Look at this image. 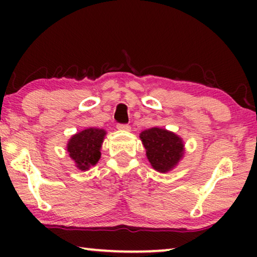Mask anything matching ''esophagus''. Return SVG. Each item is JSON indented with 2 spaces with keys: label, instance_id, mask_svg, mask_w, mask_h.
Listing matches in <instances>:
<instances>
[{
  "label": "esophagus",
  "instance_id": "obj_1",
  "mask_svg": "<svg viewBox=\"0 0 257 257\" xmlns=\"http://www.w3.org/2000/svg\"><path fill=\"white\" fill-rule=\"evenodd\" d=\"M117 128L119 131H130V126L128 125H125V124H118L117 125Z\"/></svg>",
  "mask_w": 257,
  "mask_h": 257
}]
</instances>
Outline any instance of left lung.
Instances as JSON below:
<instances>
[{
  "instance_id": "8db88e82",
  "label": "left lung",
  "mask_w": 257,
  "mask_h": 257,
  "mask_svg": "<svg viewBox=\"0 0 257 257\" xmlns=\"http://www.w3.org/2000/svg\"><path fill=\"white\" fill-rule=\"evenodd\" d=\"M151 166L159 173H167L175 168L185 154L181 137L161 127H151L139 135Z\"/></svg>"
}]
</instances>
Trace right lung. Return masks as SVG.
<instances>
[{
	"instance_id": "add662e5",
	"label": "right lung",
	"mask_w": 257,
	"mask_h": 257,
	"mask_svg": "<svg viewBox=\"0 0 257 257\" xmlns=\"http://www.w3.org/2000/svg\"><path fill=\"white\" fill-rule=\"evenodd\" d=\"M106 136L104 128L87 127L69 139L66 151L78 170L85 172L100 159V150Z\"/></svg>"
}]
</instances>
